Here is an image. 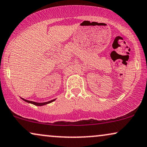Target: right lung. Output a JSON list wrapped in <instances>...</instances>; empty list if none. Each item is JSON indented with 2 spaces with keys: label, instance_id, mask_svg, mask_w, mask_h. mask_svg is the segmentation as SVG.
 <instances>
[{
  "label": "right lung",
  "instance_id": "add662e5",
  "mask_svg": "<svg viewBox=\"0 0 147 147\" xmlns=\"http://www.w3.org/2000/svg\"><path fill=\"white\" fill-rule=\"evenodd\" d=\"M23 100H24V101L27 102H29V103H32L34 105H36V106H42V105H47V104H49V103H51V102H52L55 100V99H53V100H51L50 101H48V102H34V101H30V100H26V99L22 98Z\"/></svg>",
  "mask_w": 147,
  "mask_h": 147
}]
</instances>
